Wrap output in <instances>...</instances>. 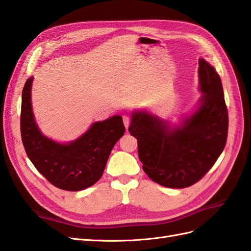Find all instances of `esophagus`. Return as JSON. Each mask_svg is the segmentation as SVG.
<instances>
[{"label":"esophagus","instance_id":"esophagus-1","mask_svg":"<svg viewBox=\"0 0 251 251\" xmlns=\"http://www.w3.org/2000/svg\"><path fill=\"white\" fill-rule=\"evenodd\" d=\"M123 119H124V124H125L126 128H127L128 126H130V124H131V118H130V116L124 115V116H123Z\"/></svg>","mask_w":251,"mask_h":251}]
</instances>
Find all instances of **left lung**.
<instances>
[{
	"label": "left lung",
	"instance_id": "1",
	"mask_svg": "<svg viewBox=\"0 0 251 251\" xmlns=\"http://www.w3.org/2000/svg\"><path fill=\"white\" fill-rule=\"evenodd\" d=\"M199 108L179 126L148 112H134L128 132L138 141L142 169L156 183L184 188L197 183L223 151L228 112L221 78L206 60H199Z\"/></svg>",
	"mask_w": 251,
	"mask_h": 251
}]
</instances>
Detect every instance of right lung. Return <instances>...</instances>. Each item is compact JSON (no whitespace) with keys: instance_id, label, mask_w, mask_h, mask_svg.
Wrapping results in <instances>:
<instances>
[{"instance_id":"right-lung-1","label":"right lung","mask_w":251,"mask_h":251,"mask_svg":"<svg viewBox=\"0 0 251 251\" xmlns=\"http://www.w3.org/2000/svg\"><path fill=\"white\" fill-rule=\"evenodd\" d=\"M32 79L25 82L21 109V135L28 158L51 184L60 189L77 192L92 186L101 178L112 149L126 132L123 117L115 115L94 123L73 142L53 141L45 137L35 124Z\"/></svg>"}]
</instances>
